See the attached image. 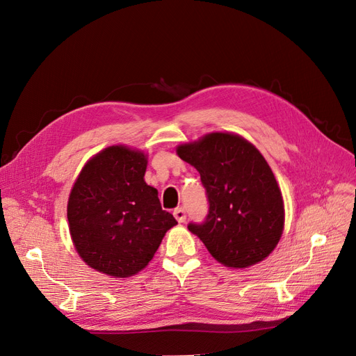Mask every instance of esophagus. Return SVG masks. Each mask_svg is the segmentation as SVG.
Here are the masks:
<instances>
[{
	"label": "esophagus",
	"instance_id": "1",
	"mask_svg": "<svg viewBox=\"0 0 356 356\" xmlns=\"http://www.w3.org/2000/svg\"><path fill=\"white\" fill-rule=\"evenodd\" d=\"M174 217L177 218V221L178 222H184L186 221V209L184 208H177L175 211H174Z\"/></svg>",
	"mask_w": 356,
	"mask_h": 356
}]
</instances>
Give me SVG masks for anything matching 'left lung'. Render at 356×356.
<instances>
[{
	"mask_svg": "<svg viewBox=\"0 0 356 356\" xmlns=\"http://www.w3.org/2000/svg\"><path fill=\"white\" fill-rule=\"evenodd\" d=\"M178 156L195 166L209 203L207 218L190 222L215 260L248 267L270 254L284 230V200L258 149L232 134H209Z\"/></svg>",
	"mask_w": 356,
	"mask_h": 356,
	"instance_id": "obj_1",
	"label": "left lung"
}]
</instances>
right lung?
I'll return each mask as SVG.
<instances>
[{"mask_svg":"<svg viewBox=\"0 0 356 356\" xmlns=\"http://www.w3.org/2000/svg\"><path fill=\"white\" fill-rule=\"evenodd\" d=\"M147 157L113 145L89 160L68 200L75 250L95 270L115 277L138 273L154 257L174 215L145 184Z\"/></svg>","mask_w":356,"mask_h":356,"instance_id":"1","label":"right lung"}]
</instances>
